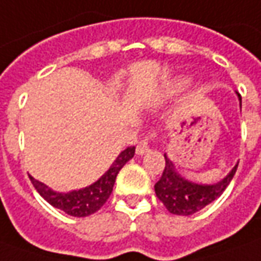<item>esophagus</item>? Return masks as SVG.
<instances>
[{
    "label": "esophagus",
    "mask_w": 261,
    "mask_h": 261,
    "mask_svg": "<svg viewBox=\"0 0 261 261\" xmlns=\"http://www.w3.org/2000/svg\"><path fill=\"white\" fill-rule=\"evenodd\" d=\"M155 133L152 131V133H149L148 136H145L143 140H140V143L137 145V154L138 155H144V154H147L149 151V144H151V140H154L155 138Z\"/></svg>",
    "instance_id": "1"
}]
</instances>
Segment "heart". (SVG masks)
I'll return each mask as SVG.
<instances>
[{
    "label": "heart",
    "instance_id": "obj_1",
    "mask_svg": "<svg viewBox=\"0 0 261 261\" xmlns=\"http://www.w3.org/2000/svg\"><path fill=\"white\" fill-rule=\"evenodd\" d=\"M188 83H189V79H185V77H179V79H175L171 85H169V92L174 93L178 92V90H181L184 87L187 86Z\"/></svg>",
    "mask_w": 261,
    "mask_h": 261
}]
</instances>
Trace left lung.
<instances>
[{"label": "left lung", "mask_w": 261, "mask_h": 261, "mask_svg": "<svg viewBox=\"0 0 261 261\" xmlns=\"http://www.w3.org/2000/svg\"><path fill=\"white\" fill-rule=\"evenodd\" d=\"M242 100V99H240ZM165 156V168L160 181L155 184L156 198L164 203L168 212L181 216H189L199 212L218 196L223 194L236 174L238 165L229 175L215 185H198L184 179L174 168V164Z\"/></svg>", "instance_id": "left-lung-1"}]
</instances>
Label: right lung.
I'll list each match as a JSON object with an SVG mask.
<instances>
[{
    "mask_svg": "<svg viewBox=\"0 0 261 261\" xmlns=\"http://www.w3.org/2000/svg\"><path fill=\"white\" fill-rule=\"evenodd\" d=\"M136 152V147L131 145L117 156V160L113 162L110 169L106 172L99 181H96L93 185L79 191H72L69 194H58L54 192L50 188H48L45 184L36 181L34 176L29 175V179L32 182V185L39 192L43 199L49 202L52 206L61 209L70 216H76V218H85L89 215H93L97 212L100 207L105 205L107 199L110 198L113 192V187L117 178V174L120 169L124 167L127 161H130L134 156Z\"/></svg>",
    "mask_w": 261,
    "mask_h": 261,
    "instance_id": "1",
    "label": "right lung"
}]
</instances>
